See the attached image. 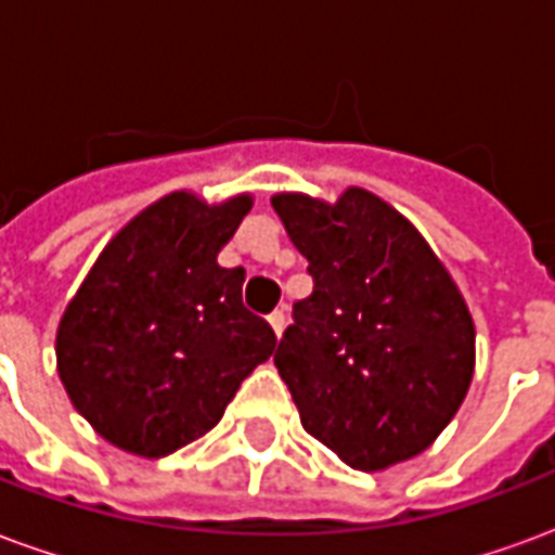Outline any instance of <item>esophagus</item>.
Segmentation results:
<instances>
[{
  "label": "esophagus",
  "instance_id": "esophagus-1",
  "mask_svg": "<svg viewBox=\"0 0 555 555\" xmlns=\"http://www.w3.org/2000/svg\"><path fill=\"white\" fill-rule=\"evenodd\" d=\"M267 321H270V326H273V333H276V336H282V330H285V324H288V318H285V309H276V312L270 314Z\"/></svg>",
  "mask_w": 555,
  "mask_h": 555
}]
</instances>
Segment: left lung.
I'll return each instance as SVG.
<instances>
[{"label":"left lung","instance_id":"1","mask_svg":"<svg viewBox=\"0 0 555 555\" xmlns=\"http://www.w3.org/2000/svg\"><path fill=\"white\" fill-rule=\"evenodd\" d=\"M270 202L314 282L273 357L302 428L362 473L416 457L476 369L461 291L413 222L369 190Z\"/></svg>","mask_w":555,"mask_h":555}]
</instances>
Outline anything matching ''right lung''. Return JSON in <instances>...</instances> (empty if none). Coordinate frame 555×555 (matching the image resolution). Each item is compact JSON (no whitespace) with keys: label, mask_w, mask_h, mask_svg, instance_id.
Returning a JSON list of instances; mask_svg holds the SVG:
<instances>
[{"label":"right lung","mask_w":555,"mask_h":555,"mask_svg":"<svg viewBox=\"0 0 555 555\" xmlns=\"http://www.w3.org/2000/svg\"><path fill=\"white\" fill-rule=\"evenodd\" d=\"M253 195L171 193L106 243L55 333L70 404L118 449L166 457L217 425L276 336L217 255Z\"/></svg>","instance_id":"right-lung-1"}]
</instances>
